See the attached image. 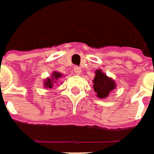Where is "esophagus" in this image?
Masks as SVG:
<instances>
[{"instance_id":"1","label":"esophagus","mask_w":154,"mask_h":154,"mask_svg":"<svg viewBox=\"0 0 154 154\" xmlns=\"http://www.w3.org/2000/svg\"><path fill=\"white\" fill-rule=\"evenodd\" d=\"M74 71H75V73L77 75H80L82 74V69L79 67H78V66H75V68H74Z\"/></svg>"}]
</instances>
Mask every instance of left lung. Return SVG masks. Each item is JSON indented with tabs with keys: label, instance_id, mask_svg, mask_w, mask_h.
<instances>
[{
	"label": "left lung",
	"instance_id": "obj_1",
	"mask_svg": "<svg viewBox=\"0 0 154 154\" xmlns=\"http://www.w3.org/2000/svg\"><path fill=\"white\" fill-rule=\"evenodd\" d=\"M93 88L97 97L104 99L108 97L109 93L116 88V83L114 79L108 77L102 70L97 69L93 79Z\"/></svg>",
	"mask_w": 154,
	"mask_h": 154
}]
</instances>
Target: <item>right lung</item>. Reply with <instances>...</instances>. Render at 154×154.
Returning a JSON list of instances; mask_svg holds the SVG:
<instances>
[{
	"instance_id": "add662e5",
	"label": "right lung",
	"mask_w": 154,
	"mask_h": 154,
	"mask_svg": "<svg viewBox=\"0 0 154 154\" xmlns=\"http://www.w3.org/2000/svg\"><path fill=\"white\" fill-rule=\"evenodd\" d=\"M63 75V74H61L59 72H57V71H54L51 75V77L49 78H46L43 82H44V87L45 88H52L53 87V85L55 84L56 82H57L60 78H62Z\"/></svg>"
}]
</instances>
